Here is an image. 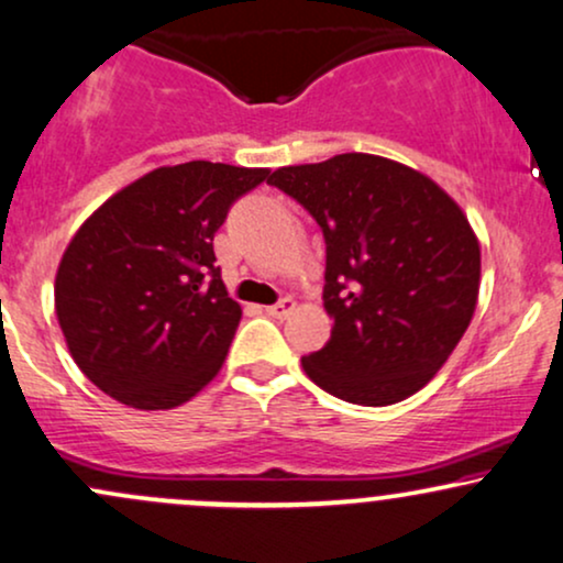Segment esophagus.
<instances>
[{
  "label": "esophagus",
  "mask_w": 563,
  "mask_h": 563,
  "mask_svg": "<svg viewBox=\"0 0 563 563\" xmlns=\"http://www.w3.org/2000/svg\"><path fill=\"white\" fill-rule=\"evenodd\" d=\"M295 306H297V302L292 300V297H282V300L276 302V306H268L266 308V313L271 316V319H287V316L295 310Z\"/></svg>",
  "instance_id": "obj_1"
}]
</instances>
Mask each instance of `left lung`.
<instances>
[{
    "label": "left lung",
    "mask_w": 563,
    "mask_h": 563,
    "mask_svg": "<svg viewBox=\"0 0 563 563\" xmlns=\"http://www.w3.org/2000/svg\"><path fill=\"white\" fill-rule=\"evenodd\" d=\"M271 187L316 218L327 242L332 336L302 368L334 398L393 406L440 372L472 323L479 242L432 178L366 152L274 170Z\"/></svg>",
    "instance_id": "left-lung-1"
}]
</instances>
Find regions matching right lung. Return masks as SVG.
<instances>
[{"instance_id":"1","label":"right lung","mask_w":563,"mask_h":563,"mask_svg":"<svg viewBox=\"0 0 563 563\" xmlns=\"http://www.w3.org/2000/svg\"><path fill=\"white\" fill-rule=\"evenodd\" d=\"M268 168L165 165L112 195L59 261L55 310L73 361L123 406L165 411L227 361L242 308L221 282L213 236Z\"/></svg>"}]
</instances>
